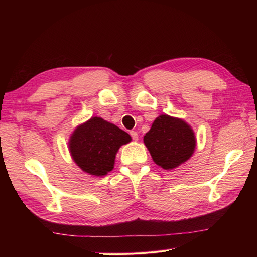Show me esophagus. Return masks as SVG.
Instances as JSON below:
<instances>
[{"label": "esophagus", "mask_w": 257, "mask_h": 257, "mask_svg": "<svg viewBox=\"0 0 257 257\" xmlns=\"http://www.w3.org/2000/svg\"><path fill=\"white\" fill-rule=\"evenodd\" d=\"M130 134H131L132 138H133V141H138V133H137V132H135V131H132Z\"/></svg>", "instance_id": "1"}]
</instances>
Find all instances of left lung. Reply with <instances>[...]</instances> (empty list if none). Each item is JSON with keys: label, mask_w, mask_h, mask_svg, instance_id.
I'll return each instance as SVG.
<instances>
[{"label": "left lung", "mask_w": 257, "mask_h": 257, "mask_svg": "<svg viewBox=\"0 0 257 257\" xmlns=\"http://www.w3.org/2000/svg\"><path fill=\"white\" fill-rule=\"evenodd\" d=\"M152 160L163 169H174L188 161L196 147L195 134L185 121L161 114L144 136Z\"/></svg>", "instance_id": "left-lung-1"}]
</instances>
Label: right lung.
I'll use <instances>...</instances> for the list:
<instances>
[{"instance_id": "obj_1", "label": "right lung", "mask_w": 257, "mask_h": 257, "mask_svg": "<svg viewBox=\"0 0 257 257\" xmlns=\"http://www.w3.org/2000/svg\"><path fill=\"white\" fill-rule=\"evenodd\" d=\"M132 141L126 132L99 116L80 124L69 138V152L84 173L102 177L113 169L115 154Z\"/></svg>"}]
</instances>
